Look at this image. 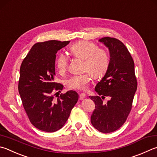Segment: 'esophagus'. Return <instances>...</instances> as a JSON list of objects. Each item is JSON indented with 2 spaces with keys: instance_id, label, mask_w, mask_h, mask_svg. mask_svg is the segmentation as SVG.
Instances as JSON below:
<instances>
[{
  "instance_id": "obj_1",
  "label": "esophagus",
  "mask_w": 157,
  "mask_h": 157,
  "mask_svg": "<svg viewBox=\"0 0 157 157\" xmlns=\"http://www.w3.org/2000/svg\"><path fill=\"white\" fill-rule=\"evenodd\" d=\"M86 95L85 93H80L79 94V99H80V100H82V99H84L85 98H86Z\"/></svg>"
}]
</instances>
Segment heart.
Instances as JSON below:
<instances>
[{
    "instance_id": "1",
    "label": "heart",
    "mask_w": 157,
    "mask_h": 157,
    "mask_svg": "<svg viewBox=\"0 0 157 157\" xmlns=\"http://www.w3.org/2000/svg\"><path fill=\"white\" fill-rule=\"evenodd\" d=\"M71 53L74 56L83 59V70L86 71L81 74L72 75L67 79V84L70 88L76 90H86L91 82V75L95 78L103 75L106 72L109 57L107 52L93 42L79 41L70 47ZM68 59L63 53L59 54L56 60V66L59 73L67 70Z\"/></svg>"
}]
</instances>
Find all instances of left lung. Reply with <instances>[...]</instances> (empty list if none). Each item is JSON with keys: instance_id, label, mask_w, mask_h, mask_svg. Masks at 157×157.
I'll use <instances>...</instances> for the list:
<instances>
[{"instance_id": "1", "label": "left lung", "mask_w": 157, "mask_h": 157, "mask_svg": "<svg viewBox=\"0 0 157 157\" xmlns=\"http://www.w3.org/2000/svg\"><path fill=\"white\" fill-rule=\"evenodd\" d=\"M99 42L106 46L110 53L109 64L104 76L95 90L101 98L110 96L104 104L99 96H89L95 102V109L91 115L93 127L103 133H109L123 125L132 108L137 88L135 63L126 46L119 40L105 37Z\"/></svg>"}]
</instances>
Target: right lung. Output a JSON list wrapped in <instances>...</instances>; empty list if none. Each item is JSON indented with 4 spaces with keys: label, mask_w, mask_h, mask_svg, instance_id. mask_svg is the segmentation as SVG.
I'll list each match as a JSON object with an SVG mask.
<instances>
[{
    "label": "right lung",
    "mask_w": 157,
    "mask_h": 157,
    "mask_svg": "<svg viewBox=\"0 0 157 157\" xmlns=\"http://www.w3.org/2000/svg\"><path fill=\"white\" fill-rule=\"evenodd\" d=\"M69 43L38 42L31 47L20 69L18 91L23 107L31 123L44 132L62 128L79 98L74 90L61 94L56 100L52 95L53 90H62L64 86L54 82L56 53Z\"/></svg>",
    "instance_id": "add662e5"
}]
</instances>
